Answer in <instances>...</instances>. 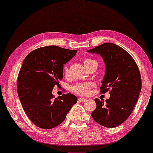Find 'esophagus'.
<instances>
[{
    "mask_svg": "<svg viewBox=\"0 0 153 153\" xmlns=\"http://www.w3.org/2000/svg\"><path fill=\"white\" fill-rule=\"evenodd\" d=\"M85 101H86V99H83V98H79L78 99V101H80V102H85Z\"/></svg>",
    "mask_w": 153,
    "mask_h": 153,
    "instance_id": "1",
    "label": "esophagus"
}]
</instances>
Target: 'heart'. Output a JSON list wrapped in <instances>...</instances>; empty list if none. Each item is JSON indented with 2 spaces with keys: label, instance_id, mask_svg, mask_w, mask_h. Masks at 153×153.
Segmentation results:
<instances>
[{
  "label": "heart",
  "instance_id": "heart-1",
  "mask_svg": "<svg viewBox=\"0 0 153 153\" xmlns=\"http://www.w3.org/2000/svg\"><path fill=\"white\" fill-rule=\"evenodd\" d=\"M83 63L87 69H89L94 65H98V62L95 59L89 58V57L84 58ZM63 73L65 77L68 76V68L67 66H65L63 68ZM91 86H92V84L90 82H79L72 87V91L80 96H88L90 94Z\"/></svg>",
  "mask_w": 153,
  "mask_h": 153
}]
</instances>
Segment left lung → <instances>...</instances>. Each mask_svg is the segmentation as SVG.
<instances>
[{"mask_svg": "<svg viewBox=\"0 0 153 153\" xmlns=\"http://www.w3.org/2000/svg\"><path fill=\"white\" fill-rule=\"evenodd\" d=\"M88 52L103 58L106 71L100 92H110L106 103L95 99L96 108L91 116L103 127H116L127 120L138 101L142 88L138 66L127 51L113 43H104Z\"/></svg>", "mask_w": 153, "mask_h": 153, "instance_id": "1", "label": "left lung"}]
</instances>
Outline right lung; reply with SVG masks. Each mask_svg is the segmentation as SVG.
Wrapping results in <instances>:
<instances>
[{
    "label": "right lung",
    "mask_w": 153,
    "mask_h": 153,
    "mask_svg": "<svg viewBox=\"0 0 153 153\" xmlns=\"http://www.w3.org/2000/svg\"><path fill=\"white\" fill-rule=\"evenodd\" d=\"M77 50L58 46L42 47L33 50L23 61L17 79V92L22 106L36 127L50 129L60 124L77 97L71 94L54 99L52 91L63 78V65Z\"/></svg>",
    "instance_id": "obj_1"
}]
</instances>
